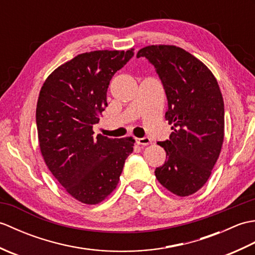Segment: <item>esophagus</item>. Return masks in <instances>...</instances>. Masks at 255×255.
I'll list each match as a JSON object with an SVG mask.
<instances>
[{
  "instance_id": "obj_1",
  "label": "esophagus",
  "mask_w": 255,
  "mask_h": 255,
  "mask_svg": "<svg viewBox=\"0 0 255 255\" xmlns=\"http://www.w3.org/2000/svg\"><path fill=\"white\" fill-rule=\"evenodd\" d=\"M136 141L138 144H142V145H148L151 143V139L149 137H143V138H137Z\"/></svg>"
}]
</instances>
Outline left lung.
Returning <instances> with one entry per match:
<instances>
[{
  "instance_id": "left-lung-1",
  "label": "left lung",
  "mask_w": 255,
  "mask_h": 255,
  "mask_svg": "<svg viewBox=\"0 0 255 255\" xmlns=\"http://www.w3.org/2000/svg\"><path fill=\"white\" fill-rule=\"evenodd\" d=\"M155 68L167 99L170 139L158 142L166 161L156 167L158 181L177 196L196 193L208 181L225 136V106L217 80L205 64L180 47L140 49Z\"/></svg>"
}]
</instances>
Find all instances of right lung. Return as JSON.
Returning <instances> with one entry per match:
<instances>
[{"mask_svg":"<svg viewBox=\"0 0 255 255\" xmlns=\"http://www.w3.org/2000/svg\"><path fill=\"white\" fill-rule=\"evenodd\" d=\"M132 56L133 49L81 53L46 79L38 97L42 158L56 180L83 204H99L116 188L125 160L133 151L131 137L111 139L93 131L107 106L113 75Z\"/></svg>","mask_w":255,"mask_h":255,"instance_id":"add662e5","label":"right lung"}]
</instances>
